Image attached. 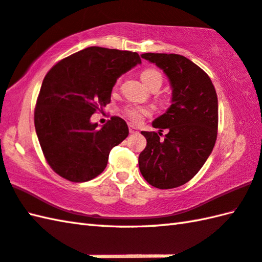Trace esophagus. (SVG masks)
<instances>
[{
    "mask_svg": "<svg viewBox=\"0 0 262 262\" xmlns=\"http://www.w3.org/2000/svg\"><path fill=\"white\" fill-rule=\"evenodd\" d=\"M129 131H130V133H138V132H139V130H138L137 127H135L133 125L129 126Z\"/></svg>",
    "mask_w": 262,
    "mask_h": 262,
    "instance_id": "obj_1",
    "label": "esophagus"
}]
</instances>
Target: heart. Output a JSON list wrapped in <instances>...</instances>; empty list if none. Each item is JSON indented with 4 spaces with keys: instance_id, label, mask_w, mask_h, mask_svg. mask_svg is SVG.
I'll return each instance as SVG.
<instances>
[{
    "instance_id": "obj_1",
    "label": "heart",
    "mask_w": 262,
    "mask_h": 262,
    "mask_svg": "<svg viewBox=\"0 0 262 262\" xmlns=\"http://www.w3.org/2000/svg\"><path fill=\"white\" fill-rule=\"evenodd\" d=\"M140 77L142 82L150 89L152 88H161L163 82V76L160 71H157L156 68H145L141 72ZM120 84V80L116 81V86ZM125 116L133 123V124H140L144 121V118L149 116L151 112L149 108L141 107V106H129L124 110Z\"/></svg>"
}]
</instances>
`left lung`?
Wrapping results in <instances>:
<instances>
[{"instance_id":"left-lung-1","label":"left lung","mask_w":262,"mask_h":262,"mask_svg":"<svg viewBox=\"0 0 262 262\" xmlns=\"http://www.w3.org/2000/svg\"><path fill=\"white\" fill-rule=\"evenodd\" d=\"M169 77L172 103L152 126L142 131L147 146L139 155V169L148 184L160 189L185 185L201 170L213 149L218 135V97L202 68L176 53H142ZM169 130L164 140L159 137Z\"/></svg>"}]
</instances>
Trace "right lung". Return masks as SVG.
<instances>
[{"label": "right lung", "instance_id": "add662e5", "mask_svg": "<svg viewBox=\"0 0 262 262\" xmlns=\"http://www.w3.org/2000/svg\"><path fill=\"white\" fill-rule=\"evenodd\" d=\"M141 59L137 52L90 47L61 59L47 73L34 123L51 169L72 182H85L105 170L113 147L129 127L113 116L101 129L90 117L111 102L113 86Z\"/></svg>", "mask_w": 262, "mask_h": 262}]
</instances>
